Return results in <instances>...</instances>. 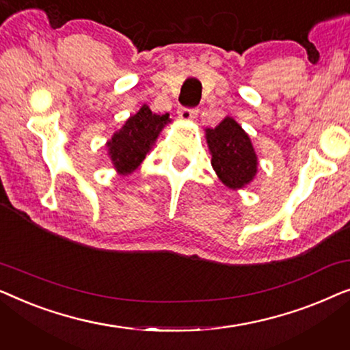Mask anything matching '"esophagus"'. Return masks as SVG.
Wrapping results in <instances>:
<instances>
[{
    "label": "esophagus",
    "instance_id": "34e87169",
    "mask_svg": "<svg viewBox=\"0 0 350 350\" xmlns=\"http://www.w3.org/2000/svg\"><path fill=\"white\" fill-rule=\"evenodd\" d=\"M196 116H198V109L196 108H180L178 109V118L181 119V121H193V119H196Z\"/></svg>",
    "mask_w": 350,
    "mask_h": 350
}]
</instances>
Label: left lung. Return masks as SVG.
<instances>
[{
    "label": "left lung",
    "instance_id": "obj_1",
    "mask_svg": "<svg viewBox=\"0 0 350 350\" xmlns=\"http://www.w3.org/2000/svg\"><path fill=\"white\" fill-rule=\"evenodd\" d=\"M205 140L212 154V167L229 189H242L258 174V156L248 133L231 116L215 129H205Z\"/></svg>",
    "mask_w": 350,
    "mask_h": 350
}]
</instances>
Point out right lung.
<instances>
[{
	"instance_id": "add662e5",
	"label": "right lung",
	"mask_w": 350,
	"mask_h": 350,
	"mask_svg": "<svg viewBox=\"0 0 350 350\" xmlns=\"http://www.w3.org/2000/svg\"><path fill=\"white\" fill-rule=\"evenodd\" d=\"M170 122L169 114L152 113L148 105H143L135 114H132L105 145L118 175L126 176L135 172L156 145L162 129Z\"/></svg>"
}]
</instances>
